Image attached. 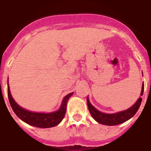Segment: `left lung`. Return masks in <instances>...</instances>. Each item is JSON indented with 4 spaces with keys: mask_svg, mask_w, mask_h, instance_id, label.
Masks as SVG:
<instances>
[{
    "mask_svg": "<svg viewBox=\"0 0 151 151\" xmlns=\"http://www.w3.org/2000/svg\"><path fill=\"white\" fill-rule=\"evenodd\" d=\"M143 90H144V84L143 83L140 96L143 94ZM86 101H87L88 109L90 111V114L97 122L106 125H116L126 122L127 120L131 119L137 113L139 106H140L141 102H142V98L139 97L137 100V102L129 109L122 111L117 112V113H114V114H105L103 112L99 111L98 110L96 109L90 104V101L88 99V96Z\"/></svg>",
    "mask_w": 151,
    "mask_h": 151,
    "instance_id": "left-lung-1",
    "label": "left lung"
}]
</instances>
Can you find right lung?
<instances>
[{"instance_id":"right-lung-1","label":"right lung","mask_w":151,"mask_h":151,"mask_svg":"<svg viewBox=\"0 0 151 151\" xmlns=\"http://www.w3.org/2000/svg\"><path fill=\"white\" fill-rule=\"evenodd\" d=\"M73 94V93H68L64 97L61 108L58 111L51 113H38V112L29 111L27 110L21 108L18 104L14 101L9 90V86L8 85V100L12 106V108L14 111L17 116L19 119L25 122L29 125H33L39 128H50L58 125L62 119L66 112V105L68 100L70 96Z\"/></svg>"}]
</instances>
